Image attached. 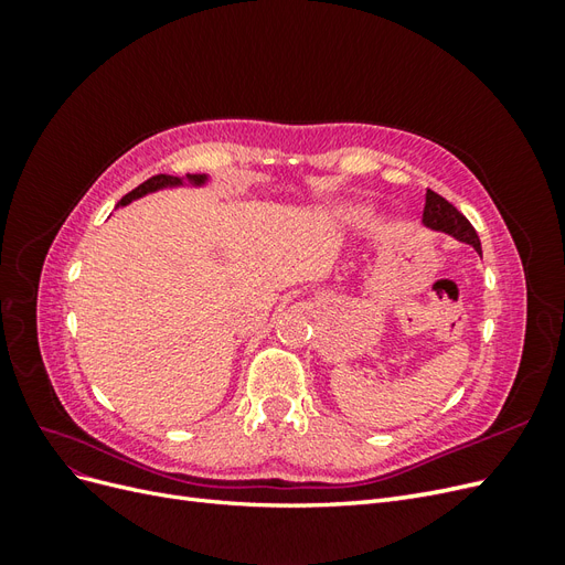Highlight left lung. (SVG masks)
Segmentation results:
<instances>
[{"instance_id": "8db88e82", "label": "left lung", "mask_w": 565, "mask_h": 565, "mask_svg": "<svg viewBox=\"0 0 565 565\" xmlns=\"http://www.w3.org/2000/svg\"><path fill=\"white\" fill-rule=\"evenodd\" d=\"M422 221L434 231H443L450 233L452 237H457L459 243L471 245L478 254H481V241L473 231V226L469 224V218L461 214L455 204H450L446 198H440L434 191H426V202H424V216Z\"/></svg>"}]
</instances>
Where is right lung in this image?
<instances>
[{"label":"right lung","mask_w":565,"mask_h":565,"mask_svg":"<svg viewBox=\"0 0 565 565\" xmlns=\"http://www.w3.org/2000/svg\"><path fill=\"white\" fill-rule=\"evenodd\" d=\"M204 179L207 177H198V174H188V181H193V183H204ZM181 183V179L179 177H169V174H158V177H150L148 181H143L141 185H136L131 193H127L122 200H119V204H127V202H131V200H136V198H141V195H146V193H152V191H158V188H167V185H179Z\"/></svg>","instance_id":"obj_1"}]
</instances>
